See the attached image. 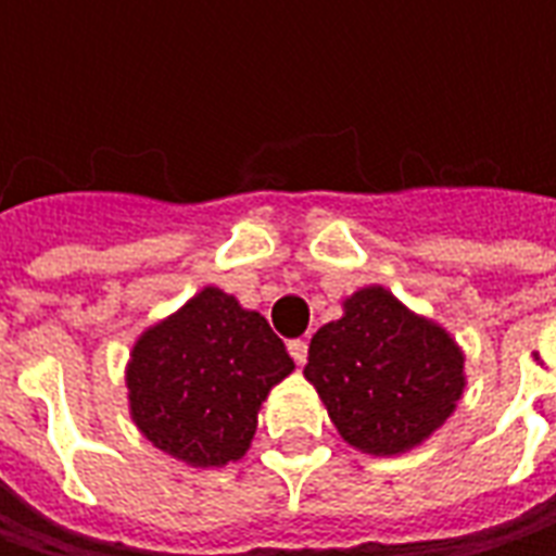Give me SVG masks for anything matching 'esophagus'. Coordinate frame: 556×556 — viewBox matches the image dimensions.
Returning a JSON list of instances; mask_svg holds the SVG:
<instances>
[{
    "instance_id": "1",
    "label": "esophagus",
    "mask_w": 556,
    "mask_h": 556,
    "mask_svg": "<svg viewBox=\"0 0 556 556\" xmlns=\"http://www.w3.org/2000/svg\"><path fill=\"white\" fill-rule=\"evenodd\" d=\"M288 353L293 355V362H296V365H303V362H306V355H309V343H306L303 337H296V340H290L288 343Z\"/></svg>"
}]
</instances>
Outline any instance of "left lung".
I'll list each match as a JSON object with an SVG mask.
<instances>
[{
    "label": "left lung",
    "mask_w": 556,
    "mask_h": 556,
    "mask_svg": "<svg viewBox=\"0 0 556 556\" xmlns=\"http://www.w3.org/2000/svg\"><path fill=\"white\" fill-rule=\"evenodd\" d=\"M303 374L340 437L368 455L420 445L464 393L458 343L383 288H362L318 328Z\"/></svg>",
    "instance_id": "left-lung-1"
}]
</instances>
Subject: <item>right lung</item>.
Segmentation results:
<instances>
[{
    "instance_id": "1",
    "label": "right lung",
    "mask_w": 556,
    "mask_h": 556,
    "mask_svg": "<svg viewBox=\"0 0 556 556\" xmlns=\"http://www.w3.org/2000/svg\"><path fill=\"white\" fill-rule=\"evenodd\" d=\"M290 371L293 358L260 312L203 288L132 346L129 412L166 455L223 467L250 448L260 405Z\"/></svg>"
}]
</instances>
